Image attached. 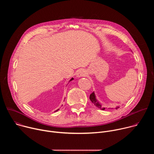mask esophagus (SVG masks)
I'll list each match as a JSON object with an SVG mask.
<instances>
[{
  "mask_svg": "<svg viewBox=\"0 0 154 154\" xmlns=\"http://www.w3.org/2000/svg\"><path fill=\"white\" fill-rule=\"evenodd\" d=\"M86 71L82 69V70H80L78 72V73L77 74V77H85L86 75Z\"/></svg>",
  "mask_w": 154,
  "mask_h": 154,
  "instance_id": "obj_1",
  "label": "esophagus"
}]
</instances>
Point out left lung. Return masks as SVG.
<instances>
[{"instance_id": "left-lung-1", "label": "left lung", "mask_w": 154, "mask_h": 154, "mask_svg": "<svg viewBox=\"0 0 154 154\" xmlns=\"http://www.w3.org/2000/svg\"><path fill=\"white\" fill-rule=\"evenodd\" d=\"M90 99L91 101L92 102V103H93V104H94L96 106H97V108H99L102 109V110H103V109H105V108L103 107V106H102V105L97 101V100L96 98V96H95V94H94V92L90 94ZM118 108H119V106H116V109H118Z\"/></svg>"}]
</instances>
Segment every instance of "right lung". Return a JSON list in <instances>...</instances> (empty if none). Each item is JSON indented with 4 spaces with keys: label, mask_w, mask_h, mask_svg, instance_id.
<instances>
[{
    "label": "right lung",
    "mask_w": 154,
    "mask_h": 154,
    "mask_svg": "<svg viewBox=\"0 0 154 154\" xmlns=\"http://www.w3.org/2000/svg\"><path fill=\"white\" fill-rule=\"evenodd\" d=\"M74 80V79H73V78H72V79H71L69 80V82H70V81H71V80ZM57 111H58V109H57V110H56L55 112H57Z\"/></svg>",
    "instance_id": "right-lung-1"
}]
</instances>
